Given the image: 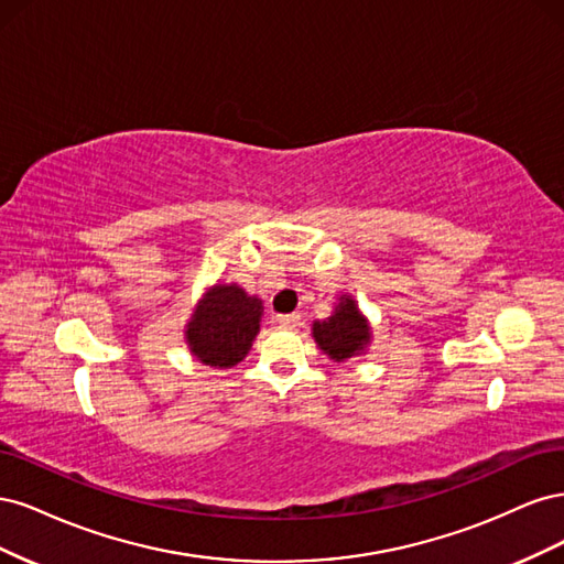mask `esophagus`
Returning <instances> with one entry per match:
<instances>
[{
  "label": "esophagus",
  "instance_id": "34e87169",
  "mask_svg": "<svg viewBox=\"0 0 564 564\" xmlns=\"http://www.w3.org/2000/svg\"><path fill=\"white\" fill-rule=\"evenodd\" d=\"M299 322H301V315H299V313H289V315H278V324H282V327H286V329H294Z\"/></svg>",
  "mask_w": 564,
  "mask_h": 564
}]
</instances>
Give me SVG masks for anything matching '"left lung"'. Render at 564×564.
Returning <instances> with one entry per match:
<instances>
[{
	"label": "left lung",
	"mask_w": 564,
	"mask_h": 564,
	"mask_svg": "<svg viewBox=\"0 0 564 564\" xmlns=\"http://www.w3.org/2000/svg\"><path fill=\"white\" fill-rule=\"evenodd\" d=\"M313 336L317 340V346L327 355H332V360L340 362L365 348L369 340V327L360 311L355 308V301L348 296H340L336 313L324 322L313 324Z\"/></svg>",
	"instance_id": "1"
}]
</instances>
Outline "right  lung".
I'll return each instance as SVG.
<instances>
[{
    "instance_id": "obj_1",
    "label": "right lung",
    "mask_w": 564,
    "mask_h": 564,
    "mask_svg": "<svg viewBox=\"0 0 564 564\" xmlns=\"http://www.w3.org/2000/svg\"><path fill=\"white\" fill-rule=\"evenodd\" d=\"M263 305L240 286H214L187 324V340L204 365L232 367L259 334Z\"/></svg>"
}]
</instances>
